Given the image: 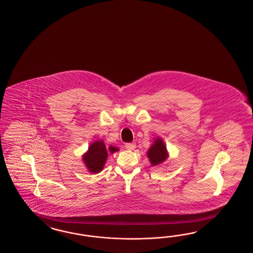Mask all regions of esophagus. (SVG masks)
Listing matches in <instances>:
<instances>
[{
	"label": "esophagus",
	"mask_w": 253,
	"mask_h": 253,
	"mask_svg": "<svg viewBox=\"0 0 253 253\" xmlns=\"http://www.w3.org/2000/svg\"><path fill=\"white\" fill-rule=\"evenodd\" d=\"M136 144L134 142H128V143H125V148L128 149V150H133L135 149Z\"/></svg>",
	"instance_id": "esophagus-1"
}]
</instances>
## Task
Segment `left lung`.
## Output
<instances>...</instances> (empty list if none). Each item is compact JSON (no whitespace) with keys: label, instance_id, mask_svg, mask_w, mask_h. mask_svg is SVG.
Returning <instances> with one entry per match:
<instances>
[{"label":"left lung","instance_id":"obj_1","mask_svg":"<svg viewBox=\"0 0 253 253\" xmlns=\"http://www.w3.org/2000/svg\"><path fill=\"white\" fill-rule=\"evenodd\" d=\"M147 156L152 166H158L168 157L167 146L161 138H155L154 143L147 152Z\"/></svg>","mask_w":253,"mask_h":253}]
</instances>
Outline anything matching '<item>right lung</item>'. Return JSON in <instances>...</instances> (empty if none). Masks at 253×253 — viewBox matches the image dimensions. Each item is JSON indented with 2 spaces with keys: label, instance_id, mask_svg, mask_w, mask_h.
Here are the masks:
<instances>
[{
  "label": "right lung",
  "instance_id": "right-lung-1",
  "mask_svg": "<svg viewBox=\"0 0 253 253\" xmlns=\"http://www.w3.org/2000/svg\"><path fill=\"white\" fill-rule=\"evenodd\" d=\"M109 151L111 154H113L119 151V149L114 146H110ZM107 157L108 150L105 146L104 142L103 141H96L91 143L87 152L83 155L82 158L89 172L98 173L103 169Z\"/></svg>",
  "mask_w": 253,
  "mask_h": 253
}]
</instances>
